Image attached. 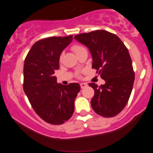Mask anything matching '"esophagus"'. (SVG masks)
<instances>
[{"mask_svg":"<svg viewBox=\"0 0 153 153\" xmlns=\"http://www.w3.org/2000/svg\"><path fill=\"white\" fill-rule=\"evenodd\" d=\"M80 88H84L87 86L88 84L85 83V82H81V83H80Z\"/></svg>","mask_w":153,"mask_h":153,"instance_id":"esophagus-1","label":"esophagus"}]
</instances>
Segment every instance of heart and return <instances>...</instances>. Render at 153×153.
<instances>
[{
	"label": "heart",
	"instance_id": "heart-1",
	"mask_svg": "<svg viewBox=\"0 0 153 153\" xmlns=\"http://www.w3.org/2000/svg\"><path fill=\"white\" fill-rule=\"evenodd\" d=\"M71 50H73V52H74L75 53L77 54L78 53V52H80V51L85 50V48H84V47H81V46H80V45H73V46H72ZM59 59H62V56H60V57H59Z\"/></svg>",
	"mask_w": 153,
	"mask_h": 153
}]
</instances>
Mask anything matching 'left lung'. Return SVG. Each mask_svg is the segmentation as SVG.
Segmentation results:
<instances>
[{"mask_svg": "<svg viewBox=\"0 0 153 153\" xmlns=\"http://www.w3.org/2000/svg\"><path fill=\"white\" fill-rule=\"evenodd\" d=\"M74 38L88 48L92 68L105 80L100 86L89 83L95 92L91 101L93 109L101 117H115L127 105L134 81L129 51L117 35L105 30L83 33Z\"/></svg>", "mask_w": 153, "mask_h": 153, "instance_id": "left-lung-1", "label": "left lung"}]
</instances>
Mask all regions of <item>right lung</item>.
<instances>
[{"mask_svg": "<svg viewBox=\"0 0 153 153\" xmlns=\"http://www.w3.org/2000/svg\"><path fill=\"white\" fill-rule=\"evenodd\" d=\"M72 40V35L42 39L34 44L24 60V92L39 117L54 125L73 116L75 99L80 90L77 82L58 84L54 75L59 68L61 53Z\"/></svg>", "mask_w": 153, "mask_h": 153, "instance_id": "add662e5", "label": "right lung"}]
</instances>
